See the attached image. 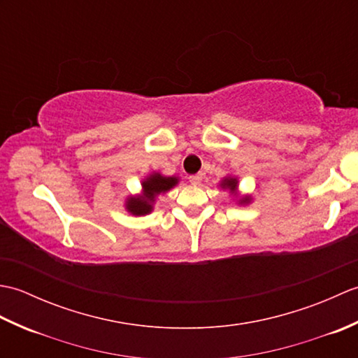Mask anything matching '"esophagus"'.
Wrapping results in <instances>:
<instances>
[{"instance_id": "obj_1", "label": "esophagus", "mask_w": 358, "mask_h": 358, "mask_svg": "<svg viewBox=\"0 0 358 358\" xmlns=\"http://www.w3.org/2000/svg\"><path fill=\"white\" fill-rule=\"evenodd\" d=\"M201 180H203V175H201V173L191 175V177H189V181H191L192 185H200V183H201Z\"/></svg>"}]
</instances>
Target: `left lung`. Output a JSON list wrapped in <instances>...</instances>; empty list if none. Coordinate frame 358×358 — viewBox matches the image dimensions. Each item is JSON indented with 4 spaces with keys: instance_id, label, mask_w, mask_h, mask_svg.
Here are the masks:
<instances>
[{
    "instance_id": "obj_1",
    "label": "left lung",
    "mask_w": 358,
    "mask_h": 358,
    "mask_svg": "<svg viewBox=\"0 0 358 358\" xmlns=\"http://www.w3.org/2000/svg\"><path fill=\"white\" fill-rule=\"evenodd\" d=\"M237 183H238L237 178H224L222 186H223V187H227V189H231V191H235V189H237ZM240 201H241V203H248V201H249V196H245V199H241Z\"/></svg>"
}]
</instances>
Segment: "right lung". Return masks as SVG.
<instances>
[{"label": "right lung", "mask_w": 358, "mask_h": 358, "mask_svg": "<svg viewBox=\"0 0 358 358\" xmlns=\"http://www.w3.org/2000/svg\"><path fill=\"white\" fill-rule=\"evenodd\" d=\"M178 183V178L175 177H163L159 173L150 175L149 178L143 181V195L129 196L126 203V209L132 215H146L152 210L157 195L164 194L171 187Z\"/></svg>", "instance_id": "1"}]
</instances>
